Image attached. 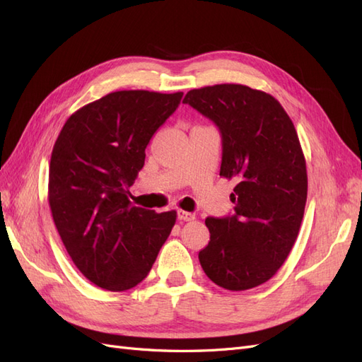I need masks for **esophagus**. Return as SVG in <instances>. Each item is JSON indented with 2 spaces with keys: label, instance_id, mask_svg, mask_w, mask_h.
Returning <instances> with one entry per match:
<instances>
[{
  "label": "esophagus",
  "instance_id": "obj_1",
  "mask_svg": "<svg viewBox=\"0 0 362 362\" xmlns=\"http://www.w3.org/2000/svg\"><path fill=\"white\" fill-rule=\"evenodd\" d=\"M177 218L182 220V221H192L195 218V215L191 214V212H187V211H177Z\"/></svg>",
  "mask_w": 362,
  "mask_h": 362
}]
</instances>
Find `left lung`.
Returning a JSON list of instances; mask_svg holds the SVG:
<instances>
[{
    "instance_id": "8db88e82",
    "label": "left lung",
    "mask_w": 362,
    "mask_h": 362,
    "mask_svg": "<svg viewBox=\"0 0 362 362\" xmlns=\"http://www.w3.org/2000/svg\"><path fill=\"white\" fill-rule=\"evenodd\" d=\"M220 129V175L235 179L233 215L206 218L211 241L203 272L230 291L272 279L290 255L303 220L306 162L291 118L274 97L244 85H215L183 98Z\"/></svg>"
}]
</instances>
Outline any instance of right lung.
<instances>
[{
    "mask_svg": "<svg viewBox=\"0 0 362 362\" xmlns=\"http://www.w3.org/2000/svg\"><path fill=\"white\" fill-rule=\"evenodd\" d=\"M183 92L117 90L78 109L51 153L48 203L68 255L88 281L126 291L147 277L175 223V211L133 206L129 188L151 136Z\"/></svg>",
    "mask_w": 362,
    "mask_h": 362,
    "instance_id": "1",
    "label": "right lung"
}]
</instances>
